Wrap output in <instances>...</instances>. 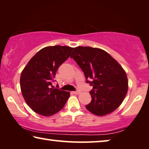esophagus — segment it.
Here are the masks:
<instances>
[{"instance_id":"34e87169","label":"esophagus","mask_w":149,"mask_h":149,"mask_svg":"<svg viewBox=\"0 0 149 149\" xmlns=\"http://www.w3.org/2000/svg\"><path fill=\"white\" fill-rule=\"evenodd\" d=\"M80 91L79 90H77V91H74V93L75 95H77V94H79L80 93Z\"/></svg>"}]
</instances>
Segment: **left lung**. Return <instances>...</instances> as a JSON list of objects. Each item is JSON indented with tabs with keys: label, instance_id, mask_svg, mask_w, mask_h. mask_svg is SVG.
<instances>
[{
	"label": "left lung",
	"instance_id": "left-lung-1",
	"mask_svg": "<svg viewBox=\"0 0 149 149\" xmlns=\"http://www.w3.org/2000/svg\"><path fill=\"white\" fill-rule=\"evenodd\" d=\"M93 86L91 101L85 106L97 116H104L120 107L128 89L127 75L118 62L104 50L90 47H75L71 54Z\"/></svg>",
	"mask_w": 149,
	"mask_h": 149
}]
</instances>
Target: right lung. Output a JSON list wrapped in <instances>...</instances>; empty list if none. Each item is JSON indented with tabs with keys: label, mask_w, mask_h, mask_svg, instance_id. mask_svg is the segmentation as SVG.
Segmentation results:
<instances>
[{
	"label": "right lung",
	"mask_w": 149,
	"mask_h": 149,
	"mask_svg": "<svg viewBox=\"0 0 149 149\" xmlns=\"http://www.w3.org/2000/svg\"><path fill=\"white\" fill-rule=\"evenodd\" d=\"M73 49L60 45L45 47L24 68L20 87L27 104L35 112L50 116L64 107L70 93L53 88L52 82L58 68L70 57Z\"/></svg>",
	"instance_id": "right-lung-1"
}]
</instances>
